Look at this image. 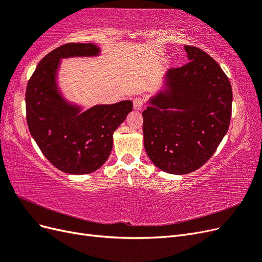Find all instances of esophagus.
Here are the masks:
<instances>
[{"label": "esophagus", "mask_w": 262, "mask_h": 262, "mask_svg": "<svg viewBox=\"0 0 262 262\" xmlns=\"http://www.w3.org/2000/svg\"><path fill=\"white\" fill-rule=\"evenodd\" d=\"M143 105H144V102H143V99H142L141 97H137L133 99V108L138 110V112L143 108Z\"/></svg>", "instance_id": "esophagus-1"}]
</instances>
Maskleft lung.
I'll return each instance as SVG.
<instances>
[{"mask_svg":"<svg viewBox=\"0 0 262 262\" xmlns=\"http://www.w3.org/2000/svg\"><path fill=\"white\" fill-rule=\"evenodd\" d=\"M185 50L189 62L168 71L163 89L142 113L147 156L175 175L192 172L210 160L232 116V85L223 70L196 47Z\"/></svg>","mask_w":262,"mask_h":262,"instance_id":"left-lung-1","label":"left lung"}]
</instances>
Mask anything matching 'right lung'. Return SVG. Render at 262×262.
Returning a JSON list of instances; mask_svg holds the SVG:
<instances>
[{
  "instance_id": "add662e5",
  "label": "right lung",
  "mask_w": 262,
  "mask_h": 262,
  "mask_svg": "<svg viewBox=\"0 0 262 262\" xmlns=\"http://www.w3.org/2000/svg\"><path fill=\"white\" fill-rule=\"evenodd\" d=\"M97 45L67 43L39 62L26 90L27 124L31 137L54 167L72 175L100 168L113 149V134L132 110V101L82 106L63 97L58 86L61 59L97 57Z\"/></svg>"
}]
</instances>
